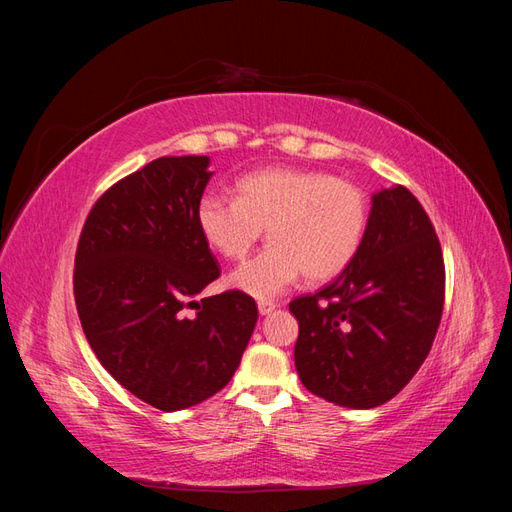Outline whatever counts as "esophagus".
<instances>
[{"instance_id":"34e87169","label":"esophagus","mask_w":512,"mask_h":512,"mask_svg":"<svg viewBox=\"0 0 512 512\" xmlns=\"http://www.w3.org/2000/svg\"><path fill=\"white\" fill-rule=\"evenodd\" d=\"M275 307H277V305H275L273 301H258V312H260V316L271 314Z\"/></svg>"}]
</instances>
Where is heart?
<instances>
[{
  "instance_id": "heart-1",
  "label": "heart",
  "mask_w": 512,
  "mask_h": 512,
  "mask_svg": "<svg viewBox=\"0 0 512 512\" xmlns=\"http://www.w3.org/2000/svg\"><path fill=\"white\" fill-rule=\"evenodd\" d=\"M237 198L209 194L196 220L205 241L228 260L250 254L267 228L271 241L228 277L252 297L271 299L299 280L329 282L348 269L369 220L359 185L322 170L275 166L243 175Z\"/></svg>"
}]
</instances>
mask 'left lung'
I'll return each mask as SVG.
<instances>
[{
  "instance_id": "obj_1",
  "label": "left lung",
  "mask_w": 512,
  "mask_h": 512,
  "mask_svg": "<svg viewBox=\"0 0 512 512\" xmlns=\"http://www.w3.org/2000/svg\"><path fill=\"white\" fill-rule=\"evenodd\" d=\"M442 307L444 260L429 215L404 185L374 194L348 269L290 301L301 382L335 406L386 404L427 359Z\"/></svg>"
}]
</instances>
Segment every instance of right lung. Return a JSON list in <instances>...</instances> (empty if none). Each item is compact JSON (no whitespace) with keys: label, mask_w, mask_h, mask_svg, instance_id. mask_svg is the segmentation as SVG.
Listing matches in <instances>:
<instances>
[{"label":"right lung","mask_w":512,"mask_h":512,"mask_svg":"<svg viewBox=\"0 0 512 512\" xmlns=\"http://www.w3.org/2000/svg\"><path fill=\"white\" fill-rule=\"evenodd\" d=\"M207 168V156H170L123 177L91 207L76 247L74 299L91 350L162 412L222 391L258 320L241 290L194 301L220 277L196 220Z\"/></svg>","instance_id":"1"}]
</instances>
